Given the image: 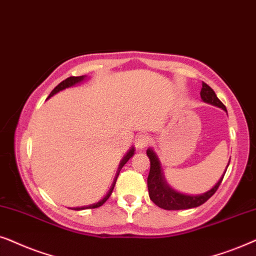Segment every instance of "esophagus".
Wrapping results in <instances>:
<instances>
[{
  "label": "esophagus",
  "mask_w": 256,
  "mask_h": 256,
  "mask_svg": "<svg viewBox=\"0 0 256 256\" xmlns=\"http://www.w3.org/2000/svg\"><path fill=\"white\" fill-rule=\"evenodd\" d=\"M150 144V137L148 134H139L137 139H136V146H137V148L139 150H142L145 148L146 146Z\"/></svg>",
  "instance_id": "1"
}]
</instances>
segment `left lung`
Masks as SVG:
<instances>
[{"instance_id": "left-lung-1", "label": "left lung", "mask_w": 256, "mask_h": 256, "mask_svg": "<svg viewBox=\"0 0 256 256\" xmlns=\"http://www.w3.org/2000/svg\"><path fill=\"white\" fill-rule=\"evenodd\" d=\"M200 96L202 100L206 103H210L212 105H216L218 108H221L222 110H226V106L221 103V100L216 97V92L213 91V88L202 82V88L200 91ZM150 159V173L148 176V196L150 199L156 204V206H159L160 208L168 210H188L193 208V207H198L202 204H205L214 193L216 192V190L219 188L221 182H222L224 176L219 180V182L213 187L212 190L208 192L200 194V196H187V194L179 193L171 188L168 184H166L164 176L160 170V162L158 158H156V153L153 152V150L148 148L146 151ZM230 165V164H228ZM227 170V168H226Z\"/></svg>"}]
</instances>
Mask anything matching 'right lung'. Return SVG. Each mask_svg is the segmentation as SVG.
<instances>
[{"label": "right lung", "mask_w": 256, "mask_h": 256, "mask_svg": "<svg viewBox=\"0 0 256 256\" xmlns=\"http://www.w3.org/2000/svg\"><path fill=\"white\" fill-rule=\"evenodd\" d=\"M85 78V76H78V77H74V76H72V77H69V78H66V80H64L63 82H60V83L57 85L56 88H54L52 91H51V94H50V96L48 97V98H50L51 96H54V94H57V92H60V91H62V90H64V88H70V86H72V85H74V84H77V83H80V82H82ZM134 148H132L130 151L128 152V154H126L124 158H122V160L120 162V165H119V168H118V173H117V176H118V174H119V172H120V170L122 168V166L125 165L126 162H128V159L131 158L132 156H134ZM117 176H116V180H114V185H112V187H111V190H110V192L108 193V196L104 198L103 200H100V202H97V204H94V205H90V206H83V207H76V208H71V210H85V208H97V207H100L102 205H103V204L106 202V200L108 199V198H110V196L112 194V190H114V185H116V182H117Z\"/></svg>", "instance_id": "add662e5"}]
</instances>
